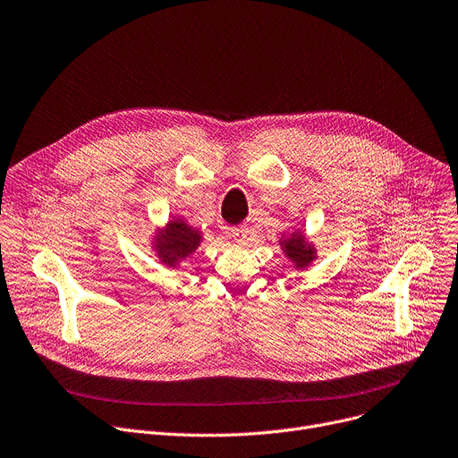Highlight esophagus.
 I'll return each instance as SVG.
<instances>
[{"label": "esophagus", "mask_w": 458, "mask_h": 458, "mask_svg": "<svg viewBox=\"0 0 458 458\" xmlns=\"http://www.w3.org/2000/svg\"><path fill=\"white\" fill-rule=\"evenodd\" d=\"M230 237L237 242V244H246L248 241H250V228L248 226H237V228H232L230 230Z\"/></svg>", "instance_id": "obj_1"}]
</instances>
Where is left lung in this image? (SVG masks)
Returning a JSON list of instances; mask_svg holds the SVG:
<instances>
[{"label": "left lung", "instance_id": "1", "mask_svg": "<svg viewBox=\"0 0 458 458\" xmlns=\"http://www.w3.org/2000/svg\"><path fill=\"white\" fill-rule=\"evenodd\" d=\"M279 244L283 248L284 256L288 258V261L294 265L296 270H303L309 268L312 261H316L318 254H316V248L312 242L307 241V235L300 230L296 232H290L288 235L279 239Z\"/></svg>", "mask_w": 458, "mask_h": 458}]
</instances>
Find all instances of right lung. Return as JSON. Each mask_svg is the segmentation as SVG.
I'll list each match as a JSON object with an SVG mask.
<instances>
[{
  "label": "right lung",
  "mask_w": 458,
  "mask_h": 458,
  "mask_svg": "<svg viewBox=\"0 0 458 458\" xmlns=\"http://www.w3.org/2000/svg\"><path fill=\"white\" fill-rule=\"evenodd\" d=\"M200 241L202 233L197 228L190 226L184 219H172L155 233L151 244L160 263L177 267L197 250Z\"/></svg>",
  "instance_id": "right-lung-1"
}]
</instances>
